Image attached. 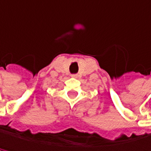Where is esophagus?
<instances>
[{
	"label": "esophagus",
	"instance_id": "esophagus-1",
	"mask_svg": "<svg viewBox=\"0 0 151 151\" xmlns=\"http://www.w3.org/2000/svg\"><path fill=\"white\" fill-rule=\"evenodd\" d=\"M72 77L74 78H78V74H74V75H73Z\"/></svg>",
	"mask_w": 151,
	"mask_h": 151
}]
</instances>
